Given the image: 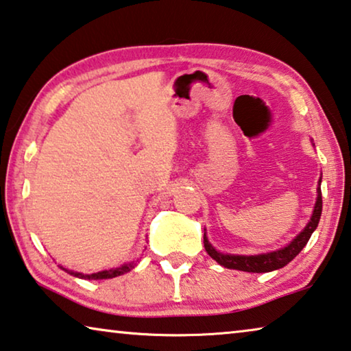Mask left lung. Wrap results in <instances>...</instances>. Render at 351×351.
Returning a JSON list of instances; mask_svg holds the SVG:
<instances>
[{
    "label": "left lung",
    "mask_w": 351,
    "mask_h": 351,
    "mask_svg": "<svg viewBox=\"0 0 351 351\" xmlns=\"http://www.w3.org/2000/svg\"><path fill=\"white\" fill-rule=\"evenodd\" d=\"M322 182V178L319 181V186ZM322 215V191L320 187L317 189V202L314 206V213L308 225L304 226V230L289 243L287 247L278 250V252L263 253V254H254V256H242V254H225L217 252V250L210 245L208 237L204 232V248L210 258L215 259L220 265H223L225 269H234L242 271H250V274H264V271L278 270L281 267L287 265L295 256L302 252L306 243H308L309 237L315 231L317 225H319Z\"/></svg>",
    "instance_id": "left-lung-1"
}]
</instances>
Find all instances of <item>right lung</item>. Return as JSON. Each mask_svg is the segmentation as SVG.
<instances>
[{
  "label": "right lung",
  "instance_id": "add662e5",
  "mask_svg": "<svg viewBox=\"0 0 351 351\" xmlns=\"http://www.w3.org/2000/svg\"><path fill=\"white\" fill-rule=\"evenodd\" d=\"M136 263H131V264H123L121 267H117V269H110V270H103V271H98V274H92V275H82V274H77V271H71V270H66L70 275L77 276V278H84V280H109V278H115V276H120L126 274V271H130L134 269ZM65 270V269H64Z\"/></svg>",
  "mask_w": 351,
  "mask_h": 351
}]
</instances>
